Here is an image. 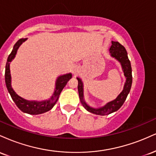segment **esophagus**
I'll use <instances>...</instances> for the list:
<instances>
[{"label": "esophagus", "instance_id": "1", "mask_svg": "<svg viewBox=\"0 0 156 156\" xmlns=\"http://www.w3.org/2000/svg\"><path fill=\"white\" fill-rule=\"evenodd\" d=\"M72 73L74 76H76L78 73V68L76 66H74V67H72Z\"/></svg>", "mask_w": 156, "mask_h": 156}]
</instances>
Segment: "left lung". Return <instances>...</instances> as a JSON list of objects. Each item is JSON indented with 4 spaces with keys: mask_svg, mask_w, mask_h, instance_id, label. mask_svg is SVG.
Wrapping results in <instances>:
<instances>
[{
    "mask_svg": "<svg viewBox=\"0 0 156 156\" xmlns=\"http://www.w3.org/2000/svg\"><path fill=\"white\" fill-rule=\"evenodd\" d=\"M109 53H110L111 56L115 58L120 63L122 69L124 73V76L126 78L122 91L117 97L116 99L108 102L103 106L99 107V108H93L87 104V102L84 100L83 81L80 78H77L78 81V90L80 103L86 110L88 111L89 112L92 113V114H97V115H108V114L119 110L126 100L128 94H129L130 91V88H131L132 69L130 62L128 59V53H127L125 48L118 42L112 41V46L109 48Z\"/></svg>",
    "mask_w": 156,
    "mask_h": 156,
    "instance_id": "left-lung-1",
    "label": "left lung"
}]
</instances>
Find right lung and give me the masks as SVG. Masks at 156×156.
<instances>
[{"mask_svg": "<svg viewBox=\"0 0 156 156\" xmlns=\"http://www.w3.org/2000/svg\"><path fill=\"white\" fill-rule=\"evenodd\" d=\"M26 39L27 38L19 39L16 42L15 45H14L12 53L9 55L6 64V70H5V82H6V88L8 89V92L10 94L11 97H12L13 101L15 103L16 105L23 112L27 113V114H33V115H37V114H41L47 112L54 106L56 102L58 101V97H59L60 93L62 92V89H64L66 84L67 83L68 80L72 78V74L71 73H67V74L62 75V76H58L56 80H55L54 92H53L51 98L49 99L45 100V101H28V100L23 98L22 97L19 96L12 87L10 62H12V60L15 58V55L17 54V50H18L20 46Z\"/></svg>", "mask_w": 156, "mask_h": 156, "instance_id": "1", "label": "right lung"}]
</instances>
